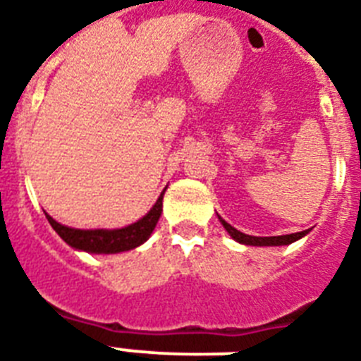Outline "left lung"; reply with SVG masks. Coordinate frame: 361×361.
<instances>
[{"label":"left lung","mask_w":361,"mask_h":361,"mask_svg":"<svg viewBox=\"0 0 361 361\" xmlns=\"http://www.w3.org/2000/svg\"><path fill=\"white\" fill-rule=\"evenodd\" d=\"M221 225L225 226V231L231 234L232 240H236L238 243H243V245H255V247H279V245H290L294 241L302 240L303 236H307L309 231L296 232V234H285V236H249V234H243V232L236 231L234 226L228 225L223 217H219Z\"/></svg>","instance_id":"obj_1"}]
</instances>
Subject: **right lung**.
Listing matches in <instances>:
<instances>
[{
    "mask_svg": "<svg viewBox=\"0 0 361 361\" xmlns=\"http://www.w3.org/2000/svg\"><path fill=\"white\" fill-rule=\"evenodd\" d=\"M164 191H166V187L159 195L153 208L142 219H138L133 225L123 226V228H90V231H84V228H71V226L61 225L48 214L47 219L52 225L54 231L58 232V236L76 251H86L92 252V255H116V252L130 251V249L147 241V238L152 236V232L155 231L161 212H163Z\"/></svg>",
    "mask_w": 361,
    "mask_h": 361,
    "instance_id": "obj_1",
    "label": "right lung"
}]
</instances>
